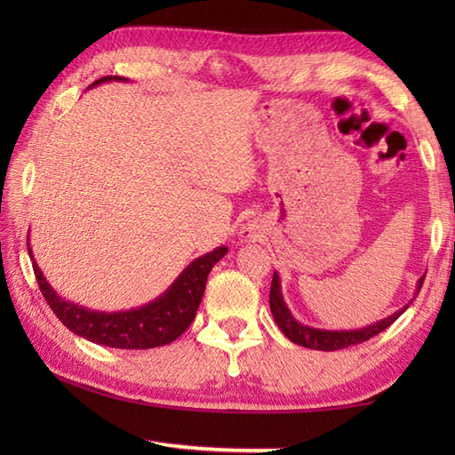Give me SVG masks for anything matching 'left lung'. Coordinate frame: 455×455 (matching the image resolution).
<instances>
[{"mask_svg":"<svg viewBox=\"0 0 455 455\" xmlns=\"http://www.w3.org/2000/svg\"><path fill=\"white\" fill-rule=\"evenodd\" d=\"M423 279H426V275L419 279L418 291L421 289ZM268 303H271L275 323L279 325L284 337H289L292 343L301 345V347H309V349H317V351H339V349L351 347V345L363 343V341H367V339L379 335L381 331L387 329L391 323H394L399 315L403 313V311H397L391 315V317L375 323V325H369L365 329H357V331H321V329L307 327V325H301L299 321H295V317H292L291 311L287 309V305H284L283 295H281L279 276H276V273L273 275Z\"/></svg>","mask_w":455,"mask_h":455,"instance_id":"obj_1","label":"left lung"}]
</instances>
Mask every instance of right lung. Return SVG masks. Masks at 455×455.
<instances>
[{"mask_svg":"<svg viewBox=\"0 0 455 455\" xmlns=\"http://www.w3.org/2000/svg\"><path fill=\"white\" fill-rule=\"evenodd\" d=\"M112 80V76L96 80L92 86L100 82ZM114 80H118L114 76ZM227 246H219L217 251L209 255L198 257L195 263L184 268V273L176 279V283L168 289L163 297L144 305L140 309L126 313H96L90 309L68 303L56 295L48 281L44 279L40 267L34 260V275L40 284V291L50 309L56 313V317L72 331V333L88 339L92 343L106 345V347L116 349H152L160 345L172 343L184 331L190 327V323L196 317V309L203 301L206 276L211 268L227 255ZM28 252L32 255L28 244Z\"/></svg>","mask_w":455,"mask_h":455,"instance_id":"obj_1","label":"right lung"}]
</instances>
